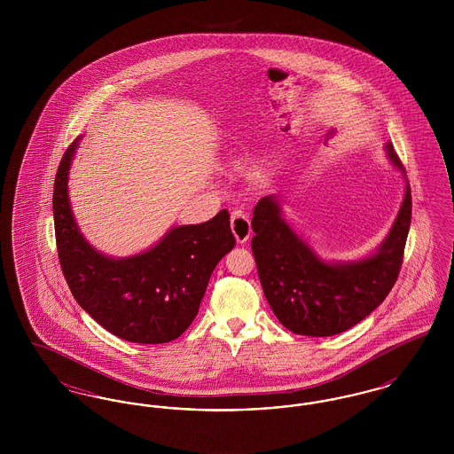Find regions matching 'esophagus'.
Wrapping results in <instances>:
<instances>
[{
    "label": "esophagus",
    "mask_w": 454,
    "mask_h": 454,
    "mask_svg": "<svg viewBox=\"0 0 454 454\" xmlns=\"http://www.w3.org/2000/svg\"><path fill=\"white\" fill-rule=\"evenodd\" d=\"M231 231L237 238L238 243H245L250 238V233H252L250 221L241 211L231 213Z\"/></svg>",
    "instance_id": "1"
}]
</instances>
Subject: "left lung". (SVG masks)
Listing matches in <instances>:
<instances>
[{
  "label": "left lung",
  "instance_id": "obj_1",
  "mask_svg": "<svg viewBox=\"0 0 454 454\" xmlns=\"http://www.w3.org/2000/svg\"><path fill=\"white\" fill-rule=\"evenodd\" d=\"M391 163L405 173L388 145ZM407 176V175H405ZM411 217V185L378 254L348 263H325L284 223L279 202L267 195L254 209L252 252L263 294L287 330L328 337L364 320L398 279Z\"/></svg>",
  "mask_w": 454,
  "mask_h": 454
}]
</instances>
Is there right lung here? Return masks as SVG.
Instances as JSON below:
<instances>
[{
    "instance_id": "obj_1",
    "label": "right lung",
    "mask_w": 454,
    "mask_h": 454,
    "mask_svg": "<svg viewBox=\"0 0 454 454\" xmlns=\"http://www.w3.org/2000/svg\"><path fill=\"white\" fill-rule=\"evenodd\" d=\"M78 139L63 154L54 180L58 257L76 302L119 339L165 344L178 339L199 311L209 278L233 247L230 213L170 230L152 250L114 260L80 235L67 200V170Z\"/></svg>"
}]
</instances>
